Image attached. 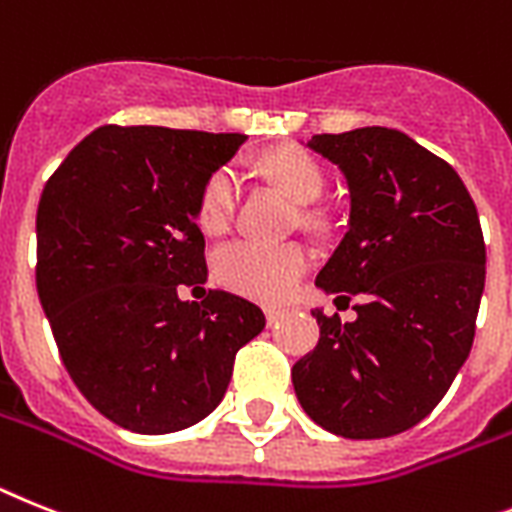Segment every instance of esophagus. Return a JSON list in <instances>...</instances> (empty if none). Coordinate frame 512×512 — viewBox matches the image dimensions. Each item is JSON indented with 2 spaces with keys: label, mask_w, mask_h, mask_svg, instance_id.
<instances>
[{
  "label": "esophagus",
  "mask_w": 512,
  "mask_h": 512,
  "mask_svg": "<svg viewBox=\"0 0 512 512\" xmlns=\"http://www.w3.org/2000/svg\"><path fill=\"white\" fill-rule=\"evenodd\" d=\"M265 315H268V322H276V320H281L283 315H286V309H281V307H268V309H265Z\"/></svg>",
  "instance_id": "34e87169"
}]
</instances>
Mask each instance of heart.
Returning a JSON list of instances; mask_svg holds the SVG:
<instances>
[{"mask_svg":"<svg viewBox=\"0 0 512 512\" xmlns=\"http://www.w3.org/2000/svg\"><path fill=\"white\" fill-rule=\"evenodd\" d=\"M263 171L299 205L315 203L325 190V176L317 161L302 150H278L263 161ZM242 182L234 169H218L208 176L197 203V218L205 231H223L234 218ZM309 265L307 249L296 242H252L236 239L216 252V273L226 286L247 296L278 302L289 296Z\"/></svg>","mask_w":512,"mask_h":512,"instance_id":"heart-1","label":"heart"}]
</instances>
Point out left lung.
I'll return each instance as SVG.
<instances>
[{
  "mask_svg": "<svg viewBox=\"0 0 512 512\" xmlns=\"http://www.w3.org/2000/svg\"><path fill=\"white\" fill-rule=\"evenodd\" d=\"M307 148L349 187V231L317 289L362 304L354 322L312 309L320 341L291 369L296 398L333 435H401L471 354L487 276L479 213L453 166L398 130L315 135Z\"/></svg>",
  "mask_w": 512,
  "mask_h": 512,
  "instance_id": "8db88e82",
  "label": "left lung"
}]
</instances>
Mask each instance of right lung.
<instances>
[{
  "instance_id": "1",
  "label": "right lung",
  "mask_w": 512,
  "mask_h": 512,
  "mask_svg": "<svg viewBox=\"0 0 512 512\" xmlns=\"http://www.w3.org/2000/svg\"><path fill=\"white\" fill-rule=\"evenodd\" d=\"M247 135L98 127L46 182L36 216L38 299L62 362L106 419L179 432L216 409L236 351L263 333L257 304L208 281L197 203Z\"/></svg>"
}]
</instances>
